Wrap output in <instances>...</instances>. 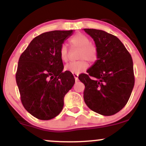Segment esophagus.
Here are the masks:
<instances>
[{"instance_id": "esophagus-1", "label": "esophagus", "mask_w": 146, "mask_h": 146, "mask_svg": "<svg viewBox=\"0 0 146 146\" xmlns=\"http://www.w3.org/2000/svg\"><path fill=\"white\" fill-rule=\"evenodd\" d=\"M73 76H74L75 81H76V82L78 81V75H79L78 73H73Z\"/></svg>"}]
</instances>
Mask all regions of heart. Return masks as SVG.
<instances>
[{
    "label": "heart",
    "mask_w": 146,
    "mask_h": 146,
    "mask_svg": "<svg viewBox=\"0 0 146 146\" xmlns=\"http://www.w3.org/2000/svg\"><path fill=\"white\" fill-rule=\"evenodd\" d=\"M69 43L71 46L80 47L78 57L80 58L77 61L72 62L65 66V70L72 73H80L84 71L88 66L87 60L90 62H95L98 59V49L96 45L90 42L88 36L79 33L70 38ZM60 56L64 62L68 60V48L65 44H62L60 48Z\"/></svg>",
    "instance_id": "obj_1"
}]
</instances>
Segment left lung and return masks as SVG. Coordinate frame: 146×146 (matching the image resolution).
<instances>
[{
	"mask_svg": "<svg viewBox=\"0 0 146 146\" xmlns=\"http://www.w3.org/2000/svg\"><path fill=\"white\" fill-rule=\"evenodd\" d=\"M94 40L98 60L78 78L85 86L84 100L95 113L105 116L120 111L128 102L135 84L130 53L115 36L102 30L84 29Z\"/></svg>",
	"mask_w": 146,
	"mask_h": 146,
	"instance_id": "obj_1",
	"label": "left lung"
}]
</instances>
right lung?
Returning <instances> with one entry per match:
<instances>
[{
	"label": "right lung",
	"instance_id": "obj_1",
	"mask_svg": "<svg viewBox=\"0 0 146 146\" xmlns=\"http://www.w3.org/2000/svg\"><path fill=\"white\" fill-rule=\"evenodd\" d=\"M70 31H52L36 36L18 60L16 80L23 106L38 119L49 120L62 111L64 98L75 78L62 72L60 48Z\"/></svg>",
	"mask_w": 146,
	"mask_h": 146
}]
</instances>
